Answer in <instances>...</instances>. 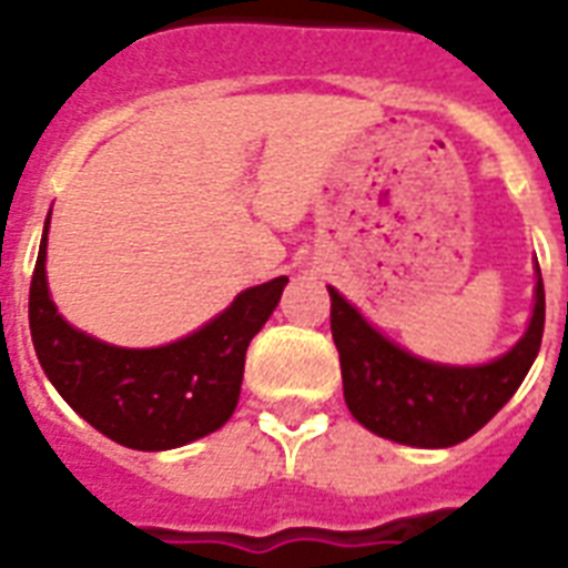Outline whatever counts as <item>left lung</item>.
<instances>
[{"mask_svg": "<svg viewBox=\"0 0 568 568\" xmlns=\"http://www.w3.org/2000/svg\"><path fill=\"white\" fill-rule=\"evenodd\" d=\"M546 327V288L537 265V303L528 333L489 365L457 368L406 354L329 288V329L338 347L345 404L383 439L413 448H450L501 409L537 359Z\"/></svg>", "mask_w": 568, "mask_h": 568, "instance_id": "1", "label": "left lung"}]
</instances>
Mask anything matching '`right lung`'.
I'll return each instance as SVG.
<instances>
[{
  "label": "right lung",
  "mask_w": 568,
  "mask_h": 568,
  "mask_svg": "<svg viewBox=\"0 0 568 568\" xmlns=\"http://www.w3.org/2000/svg\"><path fill=\"white\" fill-rule=\"evenodd\" d=\"M47 226L29 288V327L40 368L58 395L118 445L168 450L230 422L250 338L265 327L288 276L253 285L205 327L164 347L105 345L73 329L47 288Z\"/></svg>",
  "instance_id": "1"
}]
</instances>
